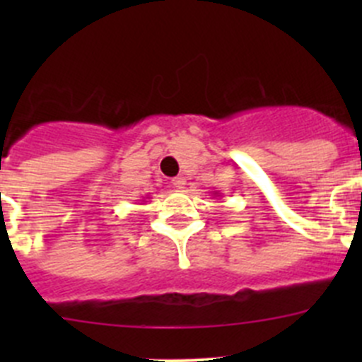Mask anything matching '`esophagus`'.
Masks as SVG:
<instances>
[{"mask_svg": "<svg viewBox=\"0 0 362 362\" xmlns=\"http://www.w3.org/2000/svg\"><path fill=\"white\" fill-rule=\"evenodd\" d=\"M171 184H173V187H177V189H185V185H187V182H185V177H175L173 180H171Z\"/></svg>", "mask_w": 362, "mask_h": 362, "instance_id": "obj_1", "label": "esophagus"}]
</instances>
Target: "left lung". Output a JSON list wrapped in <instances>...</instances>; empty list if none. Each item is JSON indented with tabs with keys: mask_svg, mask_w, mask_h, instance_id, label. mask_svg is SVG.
<instances>
[{
	"mask_svg": "<svg viewBox=\"0 0 362 362\" xmlns=\"http://www.w3.org/2000/svg\"><path fill=\"white\" fill-rule=\"evenodd\" d=\"M214 196H218V191H215V192H214Z\"/></svg>",
	"mask_w": 362,
	"mask_h": 362,
	"instance_id": "1",
	"label": "left lung"
}]
</instances>
